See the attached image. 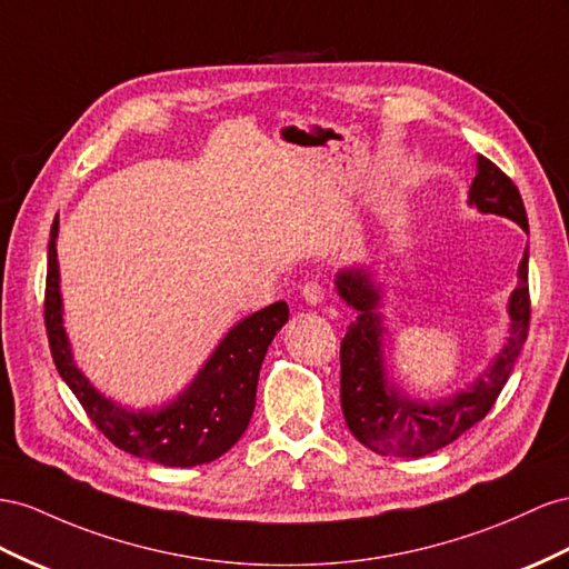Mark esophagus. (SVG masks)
I'll use <instances>...</instances> for the list:
<instances>
[{
    "instance_id": "obj_1",
    "label": "esophagus",
    "mask_w": 569,
    "mask_h": 569,
    "mask_svg": "<svg viewBox=\"0 0 569 569\" xmlns=\"http://www.w3.org/2000/svg\"><path fill=\"white\" fill-rule=\"evenodd\" d=\"M301 295H303V301L309 306H318L322 299H326V289H322L320 282H306L301 287Z\"/></svg>"
}]
</instances>
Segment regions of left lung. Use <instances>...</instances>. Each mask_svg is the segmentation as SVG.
Segmentation results:
<instances>
[{
    "mask_svg": "<svg viewBox=\"0 0 569 569\" xmlns=\"http://www.w3.org/2000/svg\"><path fill=\"white\" fill-rule=\"evenodd\" d=\"M469 206L479 212L500 214L529 232L527 210L512 179L486 160L476 158V177L469 187ZM517 287L510 295V337L500 355L490 361L471 386L445 399H411L390 382L386 368V326L380 301L382 284L368 268L337 272V295L359 316L347 328L340 347V402L345 421L368 450L392 457H423L457 440L479 423L496 405L508 382L529 332V247L517 268Z\"/></svg>",
    "mask_w": 569,
    "mask_h": 569,
    "instance_id": "8db88e82",
    "label": "left lung"
}]
</instances>
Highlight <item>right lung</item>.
<instances>
[{"label": "right lung", "mask_w": 569, "mask_h": 569, "mask_svg": "<svg viewBox=\"0 0 569 569\" xmlns=\"http://www.w3.org/2000/svg\"><path fill=\"white\" fill-rule=\"evenodd\" d=\"M59 220L48 247L44 328L59 376L107 440L133 457L162 467H198L222 457L243 436L256 407L258 373L272 337L289 318L284 301H274L229 330L191 386L172 402L152 409H129L96 390L73 361L64 330V306L57 263Z\"/></svg>", "instance_id": "add662e5"}]
</instances>
